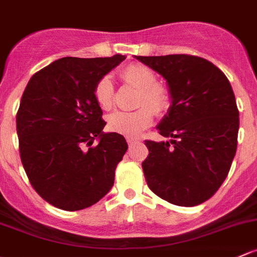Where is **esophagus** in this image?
I'll use <instances>...</instances> for the list:
<instances>
[{
	"label": "esophagus",
	"mask_w": 257,
	"mask_h": 257,
	"mask_svg": "<svg viewBox=\"0 0 257 257\" xmlns=\"http://www.w3.org/2000/svg\"><path fill=\"white\" fill-rule=\"evenodd\" d=\"M126 143H128L129 145H134L137 144V143H139V140L134 139V138H126Z\"/></svg>",
	"instance_id": "1"
}]
</instances>
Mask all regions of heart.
<instances>
[{"label":"heart","instance_id":"1","mask_svg":"<svg viewBox=\"0 0 257 257\" xmlns=\"http://www.w3.org/2000/svg\"><path fill=\"white\" fill-rule=\"evenodd\" d=\"M121 80L139 90L137 106L133 112H118L108 115V129L126 137H137L149 126L154 119V112L161 113L169 107L170 94L164 86L156 83V76L149 67L140 64L126 66L120 72ZM94 97L103 109L113 104V85L108 77L98 81L94 88Z\"/></svg>","mask_w":257,"mask_h":257}]
</instances>
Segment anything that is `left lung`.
<instances>
[{
	"label": "left lung",
	"mask_w": 257,
	"mask_h": 257,
	"mask_svg": "<svg viewBox=\"0 0 257 257\" xmlns=\"http://www.w3.org/2000/svg\"><path fill=\"white\" fill-rule=\"evenodd\" d=\"M166 80L169 110L156 128L167 142L145 140L148 186L172 204L193 207L218 191L236 153L239 110L215 65L185 54L134 56Z\"/></svg>",
	"instance_id": "obj_1"
}]
</instances>
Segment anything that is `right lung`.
Listing matches in <instances>:
<instances>
[{"label":"right lung","instance_id":"right-lung-1","mask_svg":"<svg viewBox=\"0 0 257 257\" xmlns=\"http://www.w3.org/2000/svg\"><path fill=\"white\" fill-rule=\"evenodd\" d=\"M124 59H58L24 90L16 118L21 160L34 190L51 206L83 209L114 183L128 144L120 134L103 132L94 88ZM94 140L99 144L92 147Z\"/></svg>","mask_w":257,"mask_h":257}]
</instances>
